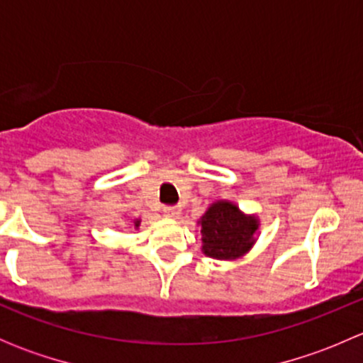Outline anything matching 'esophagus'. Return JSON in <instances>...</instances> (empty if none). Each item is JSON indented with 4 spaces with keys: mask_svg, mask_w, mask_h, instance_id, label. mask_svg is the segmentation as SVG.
I'll use <instances>...</instances> for the list:
<instances>
[{
    "mask_svg": "<svg viewBox=\"0 0 363 363\" xmlns=\"http://www.w3.org/2000/svg\"><path fill=\"white\" fill-rule=\"evenodd\" d=\"M163 214L167 216V218L177 219L179 216H181V208H179V207H164L163 208Z\"/></svg>",
    "mask_w": 363,
    "mask_h": 363,
    "instance_id": "obj_1",
    "label": "esophagus"
}]
</instances>
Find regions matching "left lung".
Returning a JSON list of instances; mask_svg holds the SVG:
<instances>
[{
    "label": "left lung",
    "mask_w": 363,
    "mask_h": 363,
    "mask_svg": "<svg viewBox=\"0 0 363 363\" xmlns=\"http://www.w3.org/2000/svg\"><path fill=\"white\" fill-rule=\"evenodd\" d=\"M202 252L208 258L233 262L252 250L259 230V218L247 214L232 200H216L199 219Z\"/></svg>",
    "instance_id": "obj_1"
}]
</instances>
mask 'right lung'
I'll list each match as a JSON object with an SVG mask.
<instances>
[{"instance_id": "right-lung-1", "label": "right lung", "mask_w": 363, "mask_h": 363, "mask_svg": "<svg viewBox=\"0 0 363 363\" xmlns=\"http://www.w3.org/2000/svg\"><path fill=\"white\" fill-rule=\"evenodd\" d=\"M140 221H142L140 218H137V219H133V221H131V225H133L135 230H138V226H140Z\"/></svg>"}]
</instances>
